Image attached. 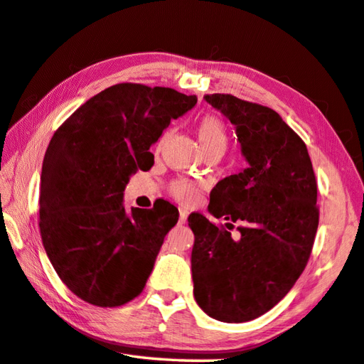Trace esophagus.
<instances>
[{"instance_id":"esophagus-1","label":"esophagus","mask_w":364,"mask_h":364,"mask_svg":"<svg viewBox=\"0 0 364 364\" xmlns=\"http://www.w3.org/2000/svg\"><path fill=\"white\" fill-rule=\"evenodd\" d=\"M186 218H188V211L186 210H180V224L186 223Z\"/></svg>"}]
</instances>
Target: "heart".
<instances>
[{"label": "heart", "mask_w": 364, "mask_h": 364, "mask_svg": "<svg viewBox=\"0 0 364 364\" xmlns=\"http://www.w3.org/2000/svg\"><path fill=\"white\" fill-rule=\"evenodd\" d=\"M170 129L165 130L161 135L157 144H164L170 136ZM197 138H199V144L203 151V154L207 153H220L223 154L228 148V130L226 125L223 124L221 119L216 116L207 114L197 122ZM170 193L173 194L175 199L191 203L199 197V188L194 183L188 181H175L171 183Z\"/></svg>", "instance_id": "heart-1"}]
</instances>
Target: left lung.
Here are the masks:
<instances>
[{"label": "left lung", "mask_w": 364, "mask_h": 364, "mask_svg": "<svg viewBox=\"0 0 364 364\" xmlns=\"http://www.w3.org/2000/svg\"><path fill=\"white\" fill-rule=\"evenodd\" d=\"M203 98L235 125L248 167L210 193L211 215L242 223L239 240L203 215L188 218L194 297L211 318L243 323L279 304L306 269L318 228L316 180L306 143L279 113L229 94Z\"/></svg>", "instance_id": "obj_1"}]
</instances>
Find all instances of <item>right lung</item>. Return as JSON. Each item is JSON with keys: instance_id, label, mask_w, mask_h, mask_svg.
Wrapping results in <instances>:
<instances>
[{"instance_id": "1", "label": "right lung", "mask_w": 364, "mask_h": 364, "mask_svg": "<svg viewBox=\"0 0 364 364\" xmlns=\"http://www.w3.org/2000/svg\"><path fill=\"white\" fill-rule=\"evenodd\" d=\"M197 103L170 87L122 82L81 105L46 151L39 230L60 280L82 301L119 307L143 291L178 208H124L130 175L154 164L151 144Z\"/></svg>"}]
</instances>
